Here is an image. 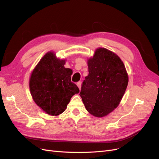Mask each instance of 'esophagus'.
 I'll return each instance as SVG.
<instances>
[{"instance_id": "34e87169", "label": "esophagus", "mask_w": 159, "mask_h": 159, "mask_svg": "<svg viewBox=\"0 0 159 159\" xmlns=\"http://www.w3.org/2000/svg\"><path fill=\"white\" fill-rule=\"evenodd\" d=\"M81 81H78V82H77V85H78V87L79 88V89H81Z\"/></svg>"}]
</instances>
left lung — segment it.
Masks as SVG:
<instances>
[{"mask_svg":"<svg viewBox=\"0 0 159 159\" xmlns=\"http://www.w3.org/2000/svg\"><path fill=\"white\" fill-rule=\"evenodd\" d=\"M89 74L80 95L88 111L97 117L116 108L127 87L129 78L123 62L107 49L99 48L88 61Z\"/></svg>","mask_w":159,"mask_h":159,"instance_id":"obj_1","label":"left lung"}]
</instances>
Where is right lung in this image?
<instances>
[{
  "label": "right lung",
  "instance_id": "right-lung-1",
  "mask_svg": "<svg viewBox=\"0 0 159 159\" xmlns=\"http://www.w3.org/2000/svg\"><path fill=\"white\" fill-rule=\"evenodd\" d=\"M65 63L53 52H48L30 76L29 86L34 101L50 115L63 113L72 96L80 92L78 86L71 81L72 70L66 68Z\"/></svg>",
  "mask_w": 159,
  "mask_h": 159
}]
</instances>
